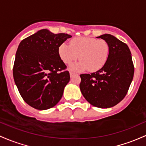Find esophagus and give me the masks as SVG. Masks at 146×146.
Returning <instances> with one entry per match:
<instances>
[{
    "label": "esophagus",
    "instance_id": "1",
    "mask_svg": "<svg viewBox=\"0 0 146 146\" xmlns=\"http://www.w3.org/2000/svg\"><path fill=\"white\" fill-rule=\"evenodd\" d=\"M74 74H75V73L72 72H70V76H71V77H72V76H73Z\"/></svg>",
    "mask_w": 146,
    "mask_h": 146
}]
</instances>
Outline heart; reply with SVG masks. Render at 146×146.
Here are the masks:
<instances>
[{
	"label": "heart",
	"instance_id": "1",
	"mask_svg": "<svg viewBox=\"0 0 146 146\" xmlns=\"http://www.w3.org/2000/svg\"><path fill=\"white\" fill-rule=\"evenodd\" d=\"M58 52L62 60L68 65L72 64L79 57L81 61L73 65L74 70L88 69L90 72H96L102 68L108 59L110 47L103 39L79 37L70 40V45L62 44Z\"/></svg>",
	"mask_w": 146,
	"mask_h": 146
}]
</instances>
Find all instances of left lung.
Here are the masks:
<instances>
[{
	"label": "left lung",
	"mask_w": 146,
	"mask_h": 146,
	"mask_svg": "<svg viewBox=\"0 0 146 146\" xmlns=\"http://www.w3.org/2000/svg\"><path fill=\"white\" fill-rule=\"evenodd\" d=\"M97 38L108 43V59L96 72L80 75L79 87L82 94L91 105L108 108L119 104L127 94L135 68L130 50L125 42L108 34Z\"/></svg>",
	"instance_id": "8db88e82"
}]
</instances>
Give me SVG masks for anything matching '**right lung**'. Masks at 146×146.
<instances>
[{
    "mask_svg": "<svg viewBox=\"0 0 146 146\" xmlns=\"http://www.w3.org/2000/svg\"><path fill=\"white\" fill-rule=\"evenodd\" d=\"M72 36L41 29L20 42L13 76L21 96L29 106L44 110L54 107L70 81V73L58 49Z\"/></svg>",
    "mask_w": 146,
    "mask_h": 146,
    "instance_id": "obj_1",
    "label": "right lung"
}]
</instances>
